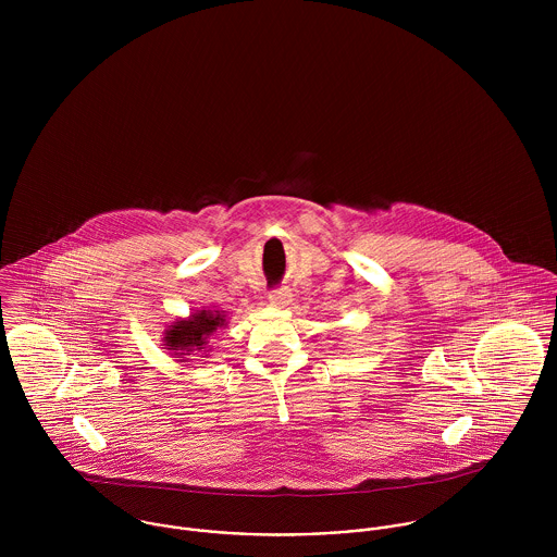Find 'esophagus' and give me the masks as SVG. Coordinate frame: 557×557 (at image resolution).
Wrapping results in <instances>:
<instances>
[{"label":"esophagus","mask_w":557,"mask_h":557,"mask_svg":"<svg viewBox=\"0 0 557 557\" xmlns=\"http://www.w3.org/2000/svg\"><path fill=\"white\" fill-rule=\"evenodd\" d=\"M270 302L272 305H276V307H285V305H289V298H292V294H289V289H285V287H276V289H272L270 292Z\"/></svg>","instance_id":"esophagus-1"}]
</instances>
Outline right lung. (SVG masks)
<instances>
[{"mask_svg":"<svg viewBox=\"0 0 557 557\" xmlns=\"http://www.w3.org/2000/svg\"><path fill=\"white\" fill-rule=\"evenodd\" d=\"M219 325H225V319L216 311H199L190 319L175 321L164 336L166 349H173L175 356H190V351H199L206 345L208 334H212Z\"/></svg>","mask_w":557,"mask_h":557,"instance_id":"obj_1","label":"right lung"}]
</instances>
